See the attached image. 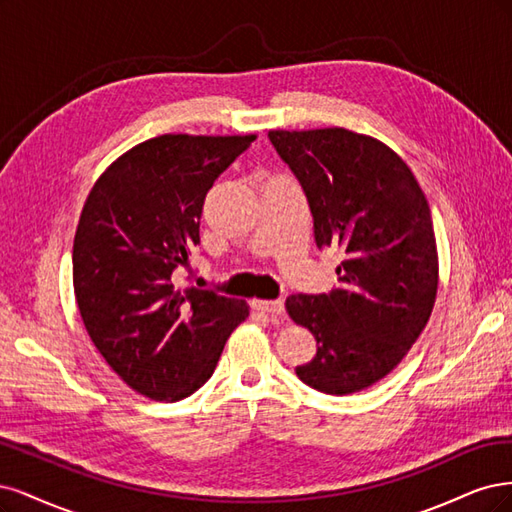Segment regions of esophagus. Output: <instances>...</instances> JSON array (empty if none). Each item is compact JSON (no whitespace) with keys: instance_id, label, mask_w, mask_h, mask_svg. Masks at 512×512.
<instances>
[{"instance_id":"1","label":"esophagus","mask_w":512,"mask_h":512,"mask_svg":"<svg viewBox=\"0 0 512 512\" xmlns=\"http://www.w3.org/2000/svg\"><path fill=\"white\" fill-rule=\"evenodd\" d=\"M253 306L259 312H268V315H283V312H285V302L283 300H255Z\"/></svg>"}]
</instances>
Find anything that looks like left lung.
Instances as JSON below:
<instances>
[{
  "label": "left lung",
  "mask_w": 512,
  "mask_h": 512,
  "mask_svg": "<svg viewBox=\"0 0 512 512\" xmlns=\"http://www.w3.org/2000/svg\"><path fill=\"white\" fill-rule=\"evenodd\" d=\"M268 138L306 193L319 249L336 246L338 289L289 295L317 355L295 374L308 387L355 393L400 364L430 321L438 251L430 204L404 159L344 127L272 129Z\"/></svg>",
  "instance_id": "left-lung-1"
}]
</instances>
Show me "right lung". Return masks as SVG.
<instances>
[{"mask_svg":"<svg viewBox=\"0 0 512 512\" xmlns=\"http://www.w3.org/2000/svg\"><path fill=\"white\" fill-rule=\"evenodd\" d=\"M257 136L166 134L97 178L74 236L82 323L106 364L157 402L183 400L212 376L244 300L178 287L200 244L208 189Z\"/></svg>","mask_w":512,"mask_h":512,"instance_id":"obj_1","label":"right lung"}]
</instances>
